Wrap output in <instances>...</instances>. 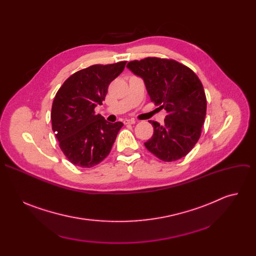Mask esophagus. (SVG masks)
<instances>
[{"label": "esophagus", "instance_id": "1", "mask_svg": "<svg viewBox=\"0 0 256 256\" xmlns=\"http://www.w3.org/2000/svg\"><path fill=\"white\" fill-rule=\"evenodd\" d=\"M136 120H124V124H136Z\"/></svg>", "mask_w": 256, "mask_h": 256}]
</instances>
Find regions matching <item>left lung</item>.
<instances>
[{"label":"left lung","instance_id":"obj_1","mask_svg":"<svg viewBox=\"0 0 256 256\" xmlns=\"http://www.w3.org/2000/svg\"><path fill=\"white\" fill-rule=\"evenodd\" d=\"M126 68L144 80L151 101L165 109L164 124L149 120L154 128L144 147L165 162L186 156L198 142L206 112V99L198 76L173 60L147 58Z\"/></svg>","mask_w":256,"mask_h":256}]
</instances>
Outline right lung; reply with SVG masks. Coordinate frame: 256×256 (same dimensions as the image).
Instances as JSON below:
<instances>
[{"instance_id":"add662e5","label":"right lung","mask_w":256,"mask_h":256,"mask_svg":"<svg viewBox=\"0 0 256 256\" xmlns=\"http://www.w3.org/2000/svg\"><path fill=\"white\" fill-rule=\"evenodd\" d=\"M126 62L93 64L76 72L58 89L52 107V130L70 163L90 168L110 153L122 122H108L94 109L101 105L107 89Z\"/></svg>"}]
</instances>
